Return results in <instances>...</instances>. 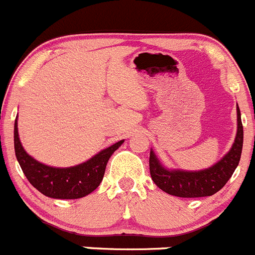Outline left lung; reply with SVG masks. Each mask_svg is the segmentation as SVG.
Returning <instances> with one entry per match:
<instances>
[{
  "label": "left lung",
  "mask_w": 255,
  "mask_h": 255,
  "mask_svg": "<svg viewBox=\"0 0 255 255\" xmlns=\"http://www.w3.org/2000/svg\"><path fill=\"white\" fill-rule=\"evenodd\" d=\"M242 117L238 107V132L233 147L219 162L210 169L201 171L167 170L160 164L153 151L150 152V174L153 183L161 190L171 196L183 198L208 197L219 192L235 171L239 165L243 150Z\"/></svg>",
  "instance_id": "left-lung-1"
}]
</instances>
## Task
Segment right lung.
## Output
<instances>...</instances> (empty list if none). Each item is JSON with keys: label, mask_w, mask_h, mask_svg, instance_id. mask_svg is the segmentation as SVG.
<instances>
[{"label": "right lung", "mask_w": 255, "mask_h": 255, "mask_svg": "<svg viewBox=\"0 0 255 255\" xmlns=\"http://www.w3.org/2000/svg\"><path fill=\"white\" fill-rule=\"evenodd\" d=\"M122 141L100 151L89 161L72 167H52L34 160L22 148L19 139L17 123L13 129L16 159L21 170L34 188L44 196L57 199H76L88 196L99 187L105 173L107 162L114 151L123 143Z\"/></svg>", "instance_id": "add662e5"}]
</instances>
